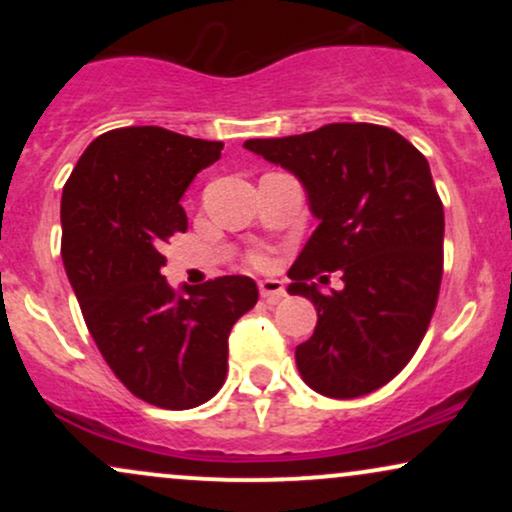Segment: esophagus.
I'll use <instances>...</instances> for the list:
<instances>
[{"mask_svg":"<svg viewBox=\"0 0 512 512\" xmlns=\"http://www.w3.org/2000/svg\"><path fill=\"white\" fill-rule=\"evenodd\" d=\"M260 296L267 303H279L281 298L286 296L284 281H279V279H262L260 281Z\"/></svg>","mask_w":512,"mask_h":512,"instance_id":"34e87169","label":"esophagus"}]
</instances>
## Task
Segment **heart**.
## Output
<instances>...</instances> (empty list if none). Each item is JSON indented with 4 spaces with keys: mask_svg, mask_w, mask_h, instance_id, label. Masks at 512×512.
<instances>
[{
    "mask_svg": "<svg viewBox=\"0 0 512 512\" xmlns=\"http://www.w3.org/2000/svg\"><path fill=\"white\" fill-rule=\"evenodd\" d=\"M245 262L255 269H267L269 264H272V257H269V252L264 250H250L248 257H245Z\"/></svg>",
    "mask_w": 512,
    "mask_h": 512,
    "instance_id": "obj_1",
    "label": "heart"
}]
</instances>
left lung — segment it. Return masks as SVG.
Masks as SVG:
<instances>
[{
    "label": "left lung",
    "mask_w": 512,
    "mask_h": 512,
    "mask_svg": "<svg viewBox=\"0 0 512 512\" xmlns=\"http://www.w3.org/2000/svg\"><path fill=\"white\" fill-rule=\"evenodd\" d=\"M245 149L296 173L320 219L289 272V291L317 310L313 337L296 346L303 380L334 399L390 383L419 349L443 279L445 214L426 156L370 122ZM322 271L342 273L345 289L317 292L309 281Z\"/></svg>",
    "instance_id": "obj_1"
}]
</instances>
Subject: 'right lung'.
Returning a JSON list of instances; mask_svg holds the SVG:
<instances>
[{
  "label": "right lung",
  "instance_id": "add662e5",
  "mask_svg": "<svg viewBox=\"0 0 512 512\" xmlns=\"http://www.w3.org/2000/svg\"><path fill=\"white\" fill-rule=\"evenodd\" d=\"M221 149L163 127L110 129L62 190V262L88 332L115 378L161 409L199 407L221 390L228 334L257 303L248 276L175 296L161 274V248L187 231L180 197Z\"/></svg>",
  "mask_w": 512,
  "mask_h": 512
}]
</instances>
